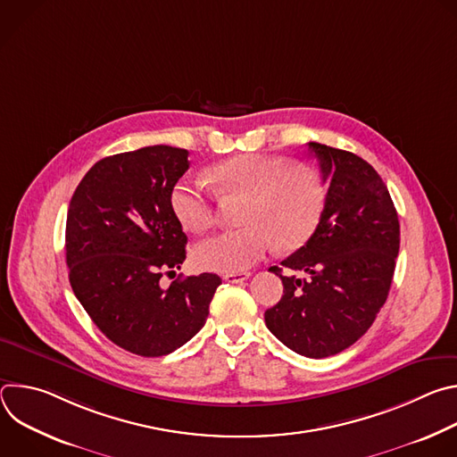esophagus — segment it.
I'll list each match as a JSON object with an SVG mask.
<instances>
[{"instance_id":"esophagus-1","label":"esophagus","mask_w":457,"mask_h":457,"mask_svg":"<svg viewBox=\"0 0 457 457\" xmlns=\"http://www.w3.org/2000/svg\"><path fill=\"white\" fill-rule=\"evenodd\" d=\"M251 277V273H229V275H224L222 278L226 282H231V284H240L244 280H247Z\"/></svg>"}]
</instances>
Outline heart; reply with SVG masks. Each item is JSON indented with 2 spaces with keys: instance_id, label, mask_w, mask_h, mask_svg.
Listing matches in <instances>:
<instances>
[{
  "instance_id": "b5f03b06",
  "label": "heart",
  "mask_w": 457,
  "mask_h": 457,
  "mask_svg": "<svg viewBox=\"0 0 457 457\" xmlns=\"http://www.w3.org/2000/svg\"><path fill=\"white\" fill-rule=\"evenodd\" d=\"M222 197H244L238 229L213 235L193 251L199 268L215 273H244L277 247L295 251L320 226L328 191L307 168L273 155L244 154L208 170ZM170 210L182 228L201 233L215 222V204L195 182L180 179L170 191Z\"/></svg>"
}]
</instances>
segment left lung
Here are the masks:
<instances>
[{
    "label": "left lung",
    "instance_id": "1",
    "mask_svg": "<svg viewBox=\"0 0 457 457\" xmlns=\"http://www.w3.org/2000/svg\"><path fill=\"white\" fill-rule=\"evenodd\" d=\"M329 182L311 240L271 271L284 295L266 311L268 329L291 351L328 358L358 342L383 307L400 251V220L378 171L361 157L309 143Z\"/></svg>",
    "mask_w": 457,
    "mask_h": 457
}]
</instances>
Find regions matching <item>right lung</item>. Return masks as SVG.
Returning <instances> with one entry per match:
<instances>
[{"label":"right lung","instance_id":"1","mask_svg":"<svg viewBox=\"0 0 457 457\" xmlns=\"http://www.w3.org/2000/svg\"><path fill=\"white\" fill-rule=\"evenodd\" d=\"M187 168V150L166 145L104 157L69 206L64 247L74 295L108 340L146 358L197 335L222 284L203 273L161 286L186 258L170 191Z\"/></svg>","mask_w":457,"mask_h":457}]
</instances>
